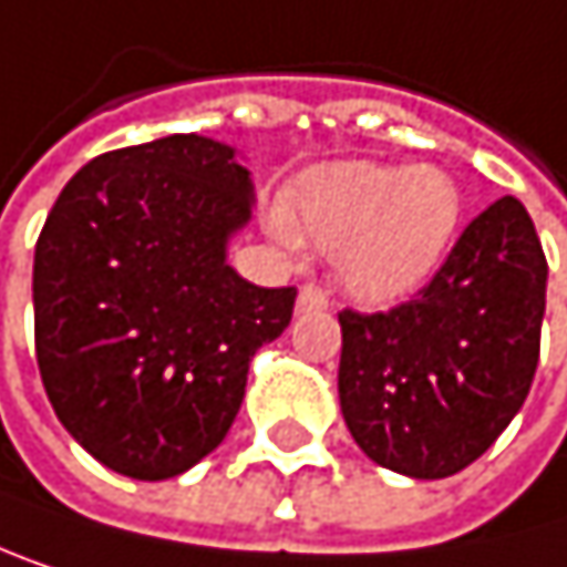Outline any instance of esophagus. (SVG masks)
Listing matches in <instances>:
<instances>
[{
	"instance_id": "obj_1",
	"label": "esophagus",
	"mask_w": 567,
	"mask_h": 567,
	"mask_svg": "<svg viewBox=\"0 0 567 567\" xmlns=\"http://www.w3.org/2000/svg\"><path fill=\"white\" fill-rule=\"evenodd\" d=\"M327 307H330V297L320 287H313V284L300 287V293H297V313H320Z\"/></svg>"
}]
</instances>
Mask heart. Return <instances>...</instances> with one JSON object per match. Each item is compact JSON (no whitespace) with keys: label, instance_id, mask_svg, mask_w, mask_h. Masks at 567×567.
Returning a JSON list of instances; mask_svg holds the SVG:
<instances>
[{"label":"heart","instance_id":"b5f03b06","mask_svg":"<svg viewBox=\"0 0 567 567\" xmlns=\"http://www.w3.org/2000/svg\"><path fill=\"white\" fill-rule=\"evenodd\" d=\"M458 220L462 190L445 167L343 161L307 171L267 227L284 247L333 254L350 297L390 303L439 270Z\"/></svg>","mask_w":567,"mask_h":567}]
</instances>
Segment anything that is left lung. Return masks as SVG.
Returning a JSON list of instances; mask_svg holds the SVG:
<instances>
[{
  "instance_id": "obj_1",
  "label": "left lung",
  "mask_w": 567,
  "mask_h": 567,
  "mask_svg": "<svg viewBox=\"0 0 567 567\" xmlns=\"http://www.w3.org/2000/svg\"><path fill=\"white\" fill-rule=\"evenodd\" d=\"M548 264L522 200L498 197L423 290L386 313H340V410L357 445L410 478L472 465L522 410Z\"/></svg>"
}]
</instances>
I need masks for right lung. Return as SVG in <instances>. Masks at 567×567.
Instances as JSON below:
<instances>
[{"instance_id": "obj_1", "label": "right lung", "mask_w": 567, "mask_h": 567, "mask_svg": "<svg viewBox=\"0 0 567 567\" xmlns=\"http://www.w3.org/2000/svg\"><path fill=\"white\" fill-rule=\"evenodd\" d=\"M254 184L230 144L167 135L89 161L35 244V357L59 423L112 472L161 482L214 452L293 287L247 284L227 240Z\"/></svg>"}]
</instances>
